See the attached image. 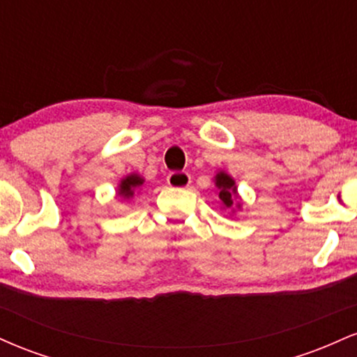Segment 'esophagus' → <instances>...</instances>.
<instances>
[{
    "label": "esophagus",
    "instance_id": "esophagus-1",
    "mask_svg": "<svg viewBox=\"0 0 357 357\" xmlns=\"http://www.w3.org/2000/svg\"><path fill=\"white\" fill-rule=\"evenodd\" d=\"M167 184L176 190H183L191 184V176L188 173H171L167 176Z\"/></svg>",
    "mask_w": 357,
    "mask_h": 357
}]
</instances>
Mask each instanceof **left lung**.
Listing matches in <instances>:
<instances>
[{
    "label": "left lung",
    "instance_id": "8db88e82",
    "mask_svg": "<svg viewBox=\"0 0 357 357\" xmlns=\"http://www.w3.org/2000/svg\"><path fill=\"white\" fill-rule=\"evenodd\" d=\"M215 186L218 188V198L223 210H231V215H235L236 210H241V208H243V202H241L238 195V188H236L235 179H233L227 171L220 169L218 173H216Z\"/></svg>",
    "mask_w": 357,
    "mask_h": 357
}]
</instances>
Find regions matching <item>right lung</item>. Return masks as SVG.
I'll return each instance as SVG.
<instances>
[{
	"instance_id": "obj_1",
	"label": "right lung",
	"mask_w": 357,
	"mask_h": 357,
	"mask_svg": "<svg viewBox=\"0 0 357 357\" xmlns=\"http://www.w3.org/2000/svg\"><path fill=\"white\" fill-rule=\"evenodd\" d=\"M146 183V179L141 174L130 173L126 178L121 179V183L117 184V198L121 199H130L134 198V195L141 190L142 184Z\"/></svg>"
}]
</instances>
